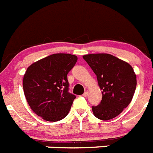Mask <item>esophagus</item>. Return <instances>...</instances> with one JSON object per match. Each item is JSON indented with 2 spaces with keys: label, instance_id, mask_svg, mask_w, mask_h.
<instances>
[{
  "label": "esophagus",
  "instance_id": "1",
  "mask_svg": "<svg viewBox=\"0 0 153 153\" xmlns=\"http://www.w3.org/2000/svg\"><path fill=\"white\" fill-rule=\"evenodd\" d=\"M83 96H84L85 97H87L88 96V91L85 92V93L83 94Z\"/></svg>",
  "mask_w": 153,
  "mask_h": 153
}]
</instances>
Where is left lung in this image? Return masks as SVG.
Returning <instances> with one entry per match:
<instances>
[{
  "instance_id": "left-lung-1",
  "label": "left lung",
  "mask_w": 153,
  "mask_h": 153,
  "mask_svg": "<svg viewBox=\"0 0 153 153\" xmlns=\"http://www.w3.org/2000/svg\"><path fill=\"white\" fill-rule=\"evenodd\" d=\"M96 74L102 97L100 103L92 106L94 115L108 120L117 117L128 106L135 91L136 75L129 64L111 54L83 56Z\"/></svg>"
}]
</instances>
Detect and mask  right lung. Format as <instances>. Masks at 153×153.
Returning <instances> with one entry per match:
<instances>
[{
  "instance_id": "obj_1",
  "label": "right lung",
  "mask_w": 153,
  "mask_h": 153,
  "mask_svg": "<svg viewBox=\"0 0 153 153\" xmlns=\"http://www.w3.org/2000/svg\"><path fill=\"white\" fill-rule=\"evenodd\" d=\"M77 61L75 55L55 53L32 64L23 79L31 109L47 121H59L68 114L76 96L68 92L67 75Z\"/></svg>"
}]
</instances>
